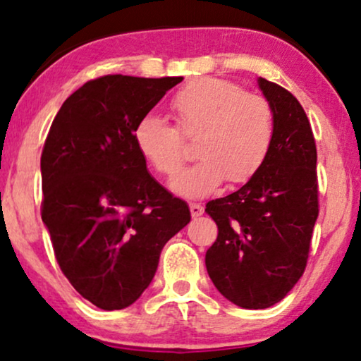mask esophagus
<instances>
[{
    "mask_svg": "<svg viewBox=\"0 0 361 361\" xmlns=\"http://www.w3.org/2000/svg\"><path fill=\"white\" fill-rule=\"evenodd\" d=\"M190 212H192V217H200L204 214V207L200 204H190Z\"/></svg>",
    "mask_w": 361,
    "mask_h": 361,
    "instance_id": "1",
    "label": "esophagus"
}]
</instances>
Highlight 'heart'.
Here are the masks:
<instances>
[{"label":"heart","instance_id":"heart-1","mask_svg":"<svg viewBox=\"0 0 361 361\" xmlns=\"http://www.w3.org/2000/svg\"><path fill=\"white\" fill-rule=\"evenodd\" d=\"M178 128L197 140L193 166L171 180L181 197H205L224 181L251 180L270 154L275 139V115L267 98L244 93L238 85L215 78H200L181 88L171 102ZM139 154L156 171L171 176L185 161L183 139L157 115H146L134 130Z\"/></svg>","mask_w":361,"mask_h":361}]
</instances>
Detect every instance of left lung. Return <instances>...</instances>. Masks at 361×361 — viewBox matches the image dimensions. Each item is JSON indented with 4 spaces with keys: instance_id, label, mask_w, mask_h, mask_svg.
Listing matches in <instances>:
<instances>
[{
    "instance_id": "obj_1",
    "label": "left lung",
    "mask_w": 361,
    "mask_h": 361,
    "mask_svg": "<svg viewBox=\"0 0 361 361\" xmlns=\"http://www.w3.org/2000/svg\"><path fill=\"white\" fill-rule=\"evenodd\" d=\"M275 115L267 161L238 192L207 204L219 227L205 267L215 288L243 309H267L295 287L305 270L317 221V152L297 98L258 78Z\"/></svg>"
}]
</instances>
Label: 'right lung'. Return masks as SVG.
<instances>
[{"label": "right lung", "instance_id": "right-lung-1", "mask_svg": "<svg viewBox=\"0 0 361 361\" xmlns=\"http://www.w3.org/2000/svg\"><path fill=\"white\" fill-rule=\"evenodd\" d=\"M183 78H98L54 118L40 157L42 221L66 279L103 310L126 309L154 279L161 250L190 222L186 202L147 171L134 130Z\"/></svg>", "mask_w": 361, "mask_h": 361}]
</instances>
